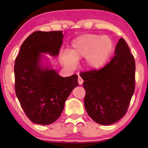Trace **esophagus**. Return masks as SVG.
<instances>
[{
    "instance_id": "1",
    "label": "esophagus",
    "mask_w": 148,
    "mask_h": 148,
    "mask_svg": "<svg viewBox=\"0 0 148 148\" xmlns=\"http://www.w3.org/2000/svg\"><path fill=\"white\" fill-rule=\"evenodd\" d=\"M83 82H84V80L82 79V78H81V76H79V77H78V83H79V84L81 85L83 84Z\"/></svg>"
}]
</instances>
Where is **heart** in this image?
<instances>
[{
	"mask_svg": "<svg viewBox=\"0 0 148 148\" xmlns=\"http://www.w3.org/2000/svg\"><path fill=\"white\" fill-rule=\"evenodd\" d=\"M113 48V42L109 37L84 34L73 40L69 53H63L61 60L65 65L74 67L76 61L86 58L87 68L95 70L106 64Z\"/></svg>",
	"mask_w": 148,
	"mask_h": 148,
	"instance_id": "obj_1",
	"label": "heart"
}]
</instances>
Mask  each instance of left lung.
I'll list each match as a JSON object with an SVG mask.
<instances>
[{
  "instance_id": "left-lung-1",
  "label": "left lung",
  "mask_w": 148,
  "mask_h": 148,
  "mask_svg": "<svg viewBox=\"0 0 148 148\" xmlns=\"http://www.w3.org/2000/svg\"><path fill=\"white\" fill-rule=\"evenodd\" d=\"M136 64L123 38H120L111 61L99 70L82 72L86 90L84 105L97 123L110 125L126 114L135 90Z\"/></svg>"
}]
</instances>
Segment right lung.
<instances>
[{
  "instance_id": "right-lung-1",
  "label": "right lung",
  "mask_w": 148,
  "mask_h": 148,
  "mask_svg": "<svg viewBox=\"0 0 148 148\" xmlns=\"http://www.w3.org/2000/svg\"><path fill=\"white\" fill-rule=\"evenodd\" d=\"M62 31H35L22 44L14 64L15 92L30 121L42 125L57 120L64 102L78 86V76L61 77L51 67H43L42 53L57 56Z\"/></svg>"
}]
</instances>
